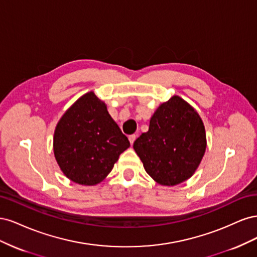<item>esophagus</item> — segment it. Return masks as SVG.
I'll use <instances>...</instances> for the list:
<instances>
[{"label": "esophagus", "instance_id": "1", "mask_svg": "<svg viewBox=\"0 0 257 257\" xmlns=\"http://www.w3.org/2000/svg\"><path fill=\"white\" fill-rule=\"evenodd\" d=\"M136 138H137V136L134 134V135H131L130 137H128V141H130V143H131V145L133 146V144H134V142L136 141Z\"/></svg>", "mask_w": 257, "mask_h": 257}]
</instances>
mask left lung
I'll use <instances>...</instances> for the list:
<instances>
[{
	"label": "left lung",
	"instance_id": "left-lung-1",
	"mask_svg": "<svg viewBox=\"0 0 257 257\" xmlns=\"http://www.w3.org/2000/svg\"><path fill=\"white\" fill-rule=\"evenodd\" d=\"M147 174L165 186L190 179L207 148L204 122L183 98L174 95L162 103L150 119L149 131L134 143Z\"/></svg>",
	"mask_w": 257,
	"mask_h": 257
}]
</instances>
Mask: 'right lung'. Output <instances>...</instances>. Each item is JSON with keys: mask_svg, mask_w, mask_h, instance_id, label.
Wrapping results in <instances>:
<instances>
[{"mask_svg": "<svg viewBox=\"0 0 257 257\" xmlns=\"http://www.w3.org/2000/svg\"><path fill=\"white\" fill-rule=\"evenodd\" d=\"M130 147L127 137L90 91L61 116L53 134V153L62 173L81 185H96Z\"/></svg>", "mask_w": 257, "mask_h": 257, "instance_id": "add662e5", "label": "right lung"}]
</instances>
